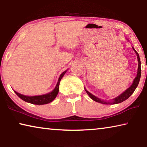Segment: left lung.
I'll list each match as a JSON object with an SVG mask.
<instances>
[{
	"label": "left lung",
	"mask_w": 147,
	"mask_h": 147,
	"mask_svg": "<svg viewBox=\"0 0 147 147\" xmlns=\"http://www.w3.org/2000/svg\"><path fill=\"white\" fill-rule=\"evenodd\" d=\"M132 49H134V51H135L136 54H137V56H138V73H137V76H136V78H134V81H133V83H132V84H131V86L130 87V88H128L127 89H126V91H124L123 93L121 94L120 95L117 96V97L115 98L112 99V100H111V101H108V102H106L105 100H101V99L98 98V97H96V96L93 95V94L89 93L88 91H87L86 88H85V90L86 91V93H88V94L89 96V97H90L92 99V100L97 102L104 104H119V103L122 102H123L125 100H126V99H128L131 95V94L134 93V91H135V89H136V88L138 86L139 80H140L141 74L140 58H139V56L138 53H137V51H136L135 49H134V47H132Z\"/></svg>",
	"instance_id": "left-lung-1"
}]
</instances>
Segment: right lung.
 Returning <instances> with one entry per match:
<instances>
[{
  "label": "right lung",
  "mask_w": 147,
  "mask_h": 147,
  "mask_svg": "<svg viewBox=\"0 0 147 147\" xmlns=\"http://www.w3.org/2000/svg\"><path fill=\"white\" fill-rule=\"evenodd\" d=\"M67 71V70L65 71L63 73L61 74L55 88L54 89V90L53 91L50 92V93H48L45 94H42V95L30 96L23 95V94L17 93V92H16V91H14V92L16 93L17 95L20 98H21L22 100L26 102L31 103L33 104H37V105H43V104H49L50 102H51L53 101L54 99H55V98L56 97L57 94H58L59 92V82H60L61 78H63V76H64V74H65Z\"/></svg>",
  "instance_id": "right-lung-1"
}]
</instances>
